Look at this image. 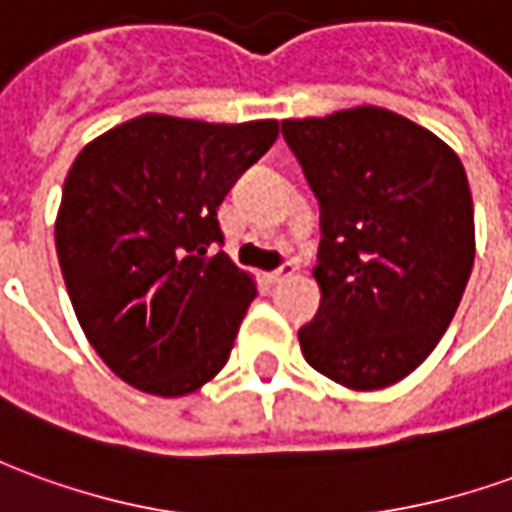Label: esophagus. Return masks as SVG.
<instances>
[{
  "instance_id": "esophagus-1",
  "label": "esophagus",
  "mask_w": 512,
  "mask_h": 512,
  "mask_svg": "<svg viewBox=\"0 0 512 512\" xmlns=\"http://www.w3.org/2000/svg\"><path fill=\"white\" fill-rule=\"evenodd\" d=\"M296 274V263H291V260H285L277 271H268L266 280L271 282V285H280V282H285L288 277H293Z\"/></svg>"
}]
</instances>
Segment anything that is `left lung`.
Wrapping results in <instances>:
<instances>
[{
    "label": "left lung",
    "instance_id": "left-lung-1",
    "mask_svg": "<svg viewBox=\"0 0 512 512\" xmlns=\"http://www.w3.org/2000/svg\"><path fill=\"white\" fill-rule=\"evenodd\" d=\"M321 210V305L299 330L324 377L377 391L418 368L455 316L474 266L460 157L382 107L282 121Z\"/></svg>",
    "mask_w": 512,
    "mask_h": 512
}]
</instances>
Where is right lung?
I'll return each instance as SVG.
<instances>
[{
    "instance_id": "add662e5",
    "label": "right lung",
    "mask_w": 512,
    "mask_h": 512,
    "mask_svg": "<svg viewBox=\"0 0 512 512\" xmlns=\"http://www.w3.org/2000/svg\"><path fill=\"white\" fill-rule=\"evenodd\" d=\"M277 121L138 116L82 149L55 244L82 332L138 391L185 396L230 360L257 296L224 252L219 205L277 141Z\"/></svg>"
}]
</instances>
